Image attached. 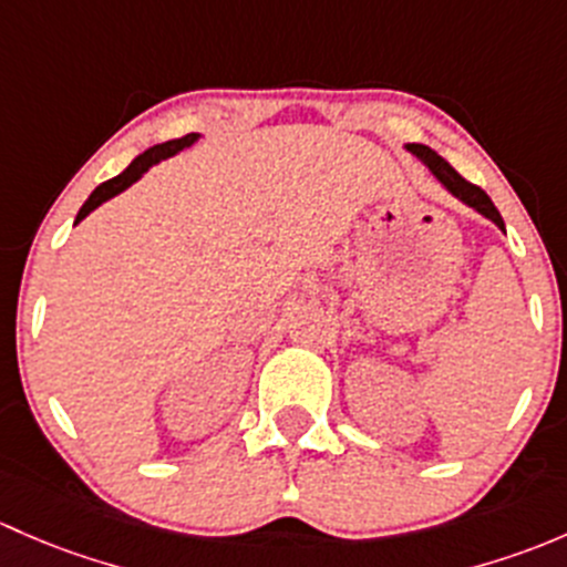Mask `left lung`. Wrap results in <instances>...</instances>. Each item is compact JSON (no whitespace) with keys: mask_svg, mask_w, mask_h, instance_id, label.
Segmentation results:
<instances>
[{"mask_svg":"<svg viewBox=\"0 0 567 567\" xmlns=\"http://www.w3.org/2000/svg\"><path fill=\"white\" fill-rule=\"evenodd\" d=\"M406 150H410L414 157H420V161L429 166V172L434 174V177L440 179L442 185H445V190H451V194L456 196L458 202H464L466 207H472L475 213H481L483 218H488L492 224H497L499 229L505 231V220H502L499 209L494 207V202L488 198L486 190L477 188V185H472V183H466V179L461 177V174L451 166V163L445 161V157L436 155L434 150L425 147V144H406Z\"/></svg>","mask_w":567,"mask_h":567,"instance_id":"1","label":"left lung"}]
</instances>
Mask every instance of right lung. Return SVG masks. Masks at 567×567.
<instances>
[{
	"mask_svg": "<svg viewBox=\"0 0 567 567\" xmlns=\"http://www.w3.org/2000/svg\"><path fill=\"white\" fill-rule=\"evenodd\" d=\"M194 142H198V133H188V136L174 138V142L155 144V147H150L147 153H142L138 157H133V163L125 168V172L116 174L114 179H109V183L97 185V188L92 190V196L86 198L84 207H81L79 215H75V224H79V220H84L86 215H90L92 209L101 207L103 202H109V198H114L116 194H122V190H125V188H131V185L136 183V179H142V174L150 172V168H153L155 163L166 161V157H172V155H177L179 150L190 147V144H194Z\"/></svg>",
	"mask_w": 567,
	"mask_h": 567,
	"instance_id": "obj_1",
	"label": "right lung"
}]
</instances>
